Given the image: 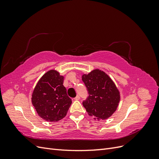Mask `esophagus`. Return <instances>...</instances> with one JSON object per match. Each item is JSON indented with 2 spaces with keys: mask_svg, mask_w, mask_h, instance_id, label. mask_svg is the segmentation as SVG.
Returning <instances> with one entry per match:
<instances>
[{
  "mask_svg": "<svg viewBox=\"0 0 159 159\" xmlns=\"http://www.w3.org/2000/svg\"><path fill=\"white\" fill-rule=\"evenodd\" d=\"M80 99V95H77L76 97L74 98V99H75V100H79Z\"/></svg>",
  "mask_w": 159,
  "mask_h": 159,
  "instance_id": "obj_1",
  "label": "esophagus"
}]
</instances>
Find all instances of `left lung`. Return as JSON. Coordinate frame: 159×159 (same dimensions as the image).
<instances>
[{"label": "left lung", "instance_id": "left-lung-1", "mask_svg": "<svg viewBox=\"0 0 159 159\" xmlns=\"http://www.w3.org/2000/svg\"><path fill=\"white\" fill-rule=\"evenodd\" d=\"M82 81L89 94L82 103L86 111L98 119L111 116L120 101L119 91L112 80L104 71L94 70L84 74Z\"/></svg>", "mask_w": 159, "mask_h": 159}]
</instances>
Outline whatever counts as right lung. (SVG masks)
<instances>
[{"label":"right lung","mask_w":159,"mask_h":159,"mask_svg":"<svg viewBox=\"0 0 159 159\" xmlns=\"http://www.w3.org/2000/svg\"><path fill=\"white\" fill-rule=\"evenodd\" d=\"M64 76L50 70L38 81L32 95V103L38 115L47 121L63 119L71 104V99L63 85Z\"/></svg>","instance_id":"right-lung-1"}]
</instances>
